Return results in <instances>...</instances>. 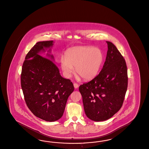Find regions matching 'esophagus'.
Returning <instances> with one entry per match:
<instances>
[{"label": "esophagus", "mask_w": 149, "mask_h": 149, "mask_svg": "<svg viewBox=\"0 0 149 149\" xmlns=\"http://www.w3.org/2000/svg\"><path fill=\"white\" fill-rule=\"evenodd\" d=\"M74 86L75 88H77V87H79V85H78V84H77V83H74Z\"/></svg>", "instance_id": "34e87169"}]
</instances>
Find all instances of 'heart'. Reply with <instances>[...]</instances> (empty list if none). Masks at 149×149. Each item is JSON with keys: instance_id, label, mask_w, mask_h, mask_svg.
Here are the masks:
<instances>
[{"instance_id": "b5f03b06", "label": "heart", "mask_w": 149, "mask_h": 149, "mask_svg": "<svg viewBox=\"0 0 149 149\" xmlns=\"http://www.w3.org/2000/svg\"><path fill=\"white\" fill-rule=\"evenodd\" d=\"M103 61L102 53L98 48L78 47L70 49L61 59V65L65 76L71 77L74 68L77 74L85 80H90L98 74Z\"/></svg>"}]
</instances>
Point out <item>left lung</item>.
<instances>
[{
	"instance_id": "obj_1",
	"label": "left lung",
	"mask_w": 149,
	"mask_h": 149,
	"mask_svg": "<svg viewBox=\"0 0 149 149\" xmlns=\"http://www.w3.org/2000/svg\"><path fill=\"white\" fill-rule=\"evenodd\" d=\"M106 42L108 51L101 71L79 88L86 116L96 122L107 120L118 112L128 87L125 59L112 42Z\"/></svg>"
}]
</instances>
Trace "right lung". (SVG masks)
I'll return each mask as SVG.
<instances>
[{
  "instance_id": "obj_1",
  "label": "right lung",
  "mask_w": 149,
  "mask_h": 149,
  "mask_svg": "<svg viewBox=\"0 0 149 149\" xmlns=\"http://www.w3.org/2000/svg\"><path fill=\"white\" fill-rule=\"evenodd\" d=\"M53 41L38 42L27 54L21 74V85L26 104L35 116L54 122L63 116L67 100L74 90L69 79L62 77L56 64L39 53L48 49ZM47 56L54 60L53 55Z\"/></svg>"
}]
</instances>
